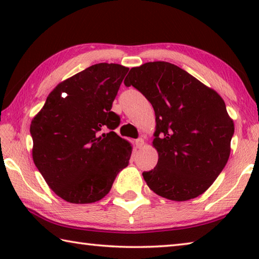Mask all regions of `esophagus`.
<instances>
[{"label":"esophagus","mask_w":259,"mask_h":259,"mask_svg":"<svg viewBox=\"0 0 259 259\" xmlns=\"http://www.w3.org/2000/svg\"><path fill=\"white\" fill-rule=\"evenodd\" d=\"M144 145H145V142H144L143 138H138L136 140V147L137 148H142Z\"/></svg>","instance_id":"34e87169"}]
</instances>
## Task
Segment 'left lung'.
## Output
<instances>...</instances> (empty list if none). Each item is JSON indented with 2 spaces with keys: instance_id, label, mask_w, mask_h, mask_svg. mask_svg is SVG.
Listing matches in <instances>:
<instances>
[{
  "instance_id": "1",
  "label": "left lung",
  "mask_w": 259,
  "mask_h": 259,
  "mask_svg": "<svg viewBox=\"0 0 259 259\" xmlns=\"http://www.w3.org/2000/svg\"><path fill=\"white\" fill-rule=\"evenodd\" d=\"M155 112L156 166L143 172L162 198L187 201L204 193L227 163L234 123L223 98L176 65L153 61L130 69L124 80Z\"/></svg>"
}]
</instances>
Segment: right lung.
<instances>
[{
	"instance_id": "1",
	"label": "right lung",
	"mask_w": 259,
	"mask_h": 259,
	"mask_svg": "<svg viewBox=\"0 0 259 259\" xmlns=\"http://www.w3.org/2000/svg\"><path fill=\"white\" fill-rule=\"evenodd\" d=\"M129 68L100 63L60 82L33 117V161L48 185L69 203L102 200L129 164L128 140L114 133L112 112Z\"/></svg>"
}]
</instances>
